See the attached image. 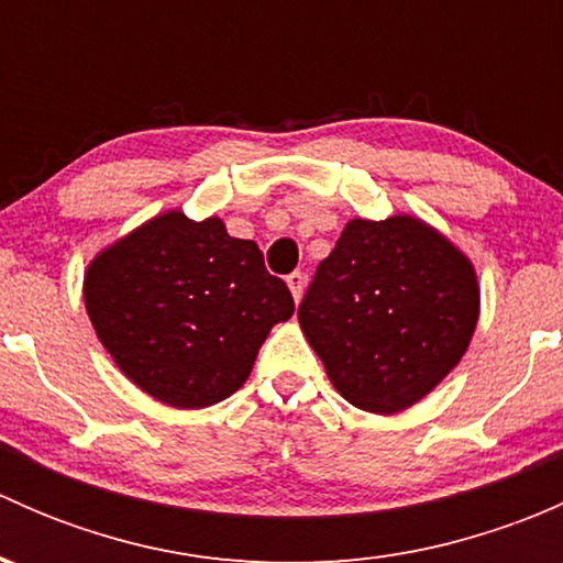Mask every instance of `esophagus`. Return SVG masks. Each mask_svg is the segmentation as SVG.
Listing matches in <instances>:
<instances>
[{
  "label": "esophagus",
  "mask_w": 563,
  "mask_h": 563,
  "mask_svg": "<svg viewBox=\"0 0 563 563\" xmlns=\"http://www.w3.org/2000/svg\"><path fill=\"white\" fill-rule=\"evenodd\" d=\"M286 283L294 294V302H299V299H302V291H305V275L302 272H291V275L286 277Z\"/></svg>",
  "instance_id": "esophagus-1"
}]
</instances>
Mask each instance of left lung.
<instances>
[{
  "label": "left lung",
  "instance_id": "8db88e82",
  "mask_svg": "<svg viewBox=\"0 0 563 563\" xmlns=\"http://www.w3.org/2000/svg\"><path fill=\"white\" fill-rule=\"evenodd\" d=\"M297 316L334 389L362 411L395 413L465 354L479 286L471 261L422 220L356 218L318 264Z\"/></svg>",
  "mask_w": 563,
  "mask_h": 563
}]
</instances>
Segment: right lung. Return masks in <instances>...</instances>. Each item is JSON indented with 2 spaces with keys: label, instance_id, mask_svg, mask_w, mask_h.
I'll return each instance as SVG.
<instances>
[{
  "label": "right lung",
  "instance_id": "right-lung-1",
  "mask_svg": "<svg viewBox=\"0 0 563 563\" xmlns=\"http://www.w3.org/2000/svg\"><path fill=\"white\" fill-rule=\"evenodd\" d=\"M84 302L119 371L155 400L207 408L247 382L294 299L264 253L223 220L152 218L89 264Z\"/></svg>",
  "mask_w": 563,
  "mask_h": 563
}]
</instances>
